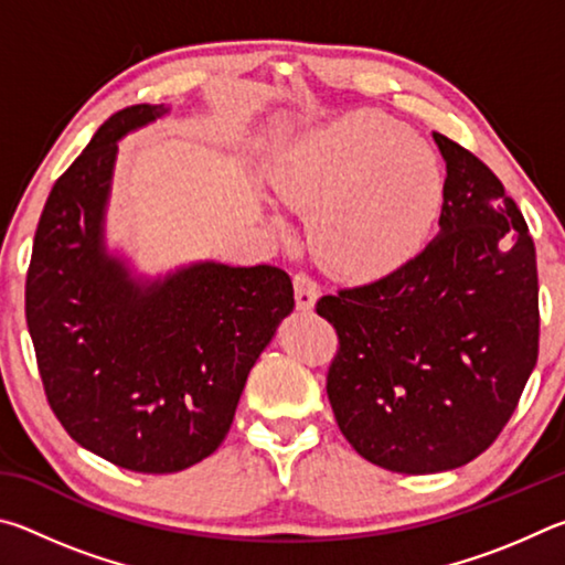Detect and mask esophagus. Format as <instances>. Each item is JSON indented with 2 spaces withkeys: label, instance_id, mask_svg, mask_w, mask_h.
<instances>
[{
  "label": "esophagus",
  "instance_id": "34e87169",
  "mask_svg": "<svg viewBox=\"0 0 565 565\" xmlns=\"http://www.w3.org/2000/svg\"><path fill=\"white\" fill-rule=\"evenodd\" d=\"M319 284L311 279L309 274H296L294 276V296H296V309L311 311L313 303L319 299Z\"/></svg>",
  "mask_w": 565,
  "mask_h": 565
}]
</instances>
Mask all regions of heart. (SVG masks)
<instances>
[{"instance_id":"b5f03b06","label":"heart","mask_w":565,"mask_h":565,"mask_svg":"<svg viewBox=\"0 0 565 565\" xmlns=\"http://www.w3.org/2000/svg\"><path fill=\"white\" fill-rule=\"evenodd\" d=\"M276 191L311 214L313 252L343 279H381L424 248L444 206L434 149L384 114L361 111L306 134L276 171Z\"/></svg>"}]
</instances>
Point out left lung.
<instances>
[{
  "label": "left lung",
  "instance_id": "left-lung-1",
  "mask_svg": "<svg viewBox=\"0 0 565 565\" xmlns=\"http://www.w3.org/2000/svg\"><path fill=\"white\" fill-rule=\"evenodd\" d=\"M438 234L381 279L321 296L339 351L333 416L366 461L438 473L473 461L513 416L539 359L535 246L499 177L444 134Z\"/></svg>",
  "mask_w": 565,
  "mask_h": 565
}]
</instances>
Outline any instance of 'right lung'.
Instances as JSON below:
<instances>
[{
    "instance_id": "obj_1",
    "label": "right lung",
    "mask_w": 565,
    "mask_h": 565,
    "mask_svg": "<svg viewBox=\"0 0 565 565\" xmlns=\"http://www.w3.org/2000/svg\"><path fill=\"white\" fill-rule=\"evenodd\" d=\"M167 111H117L54 181L24 294L54 416L87 451L137 473L184 471L222 446L248 371L294 309L289 274L269 264L199 262L145 281L107 254L117 141Z\"/></svg>"
}]
</instances>
